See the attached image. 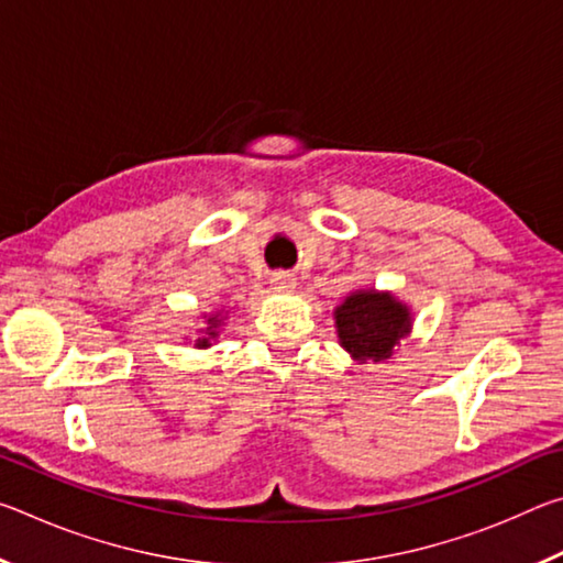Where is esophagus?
I'll use <instances>...</instances> for the list:
<instances>
[{"label":"esophagus","instance_id":"1","mask_svg":"<svg viewBox=\"0 0 563 563\" xmlns=\"http://www.w3.org/2000/svg\"><path fill=\"white\" fill-rule=\"evenodd\" d=\"M271 283H273V288H278V290H292L295 285H298V278H295V275L288 271H278V273H273Z\"/></svg>","mask_w":563,"mask_h":563}]
</instances>
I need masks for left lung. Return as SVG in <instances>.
<instances>
[{"label": "left lung", "mask_w": 563, "mask_h": 563, "mask_svg": "<svg viewBox=\"0 0 563 563\" xmlns=\"http://www.w3.org/2000/svg\"><path fill=\"white\" fill-rule=\"evenodd\" d=\"M340 345L360 362H379L393 355L399 338L409 332V312L393 295L362 290L335 310Z\"/></svg>", "instance_id": "obj_1"}]
</instances>
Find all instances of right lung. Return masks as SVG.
I'll list each match as a JSON object with an SVG mask.
<instances>
[{"label":"right lung","mask_w":563,"mask_h":563,"mask_svg":"<svg viewBox=\"0 0 563 563\" xmlns=\"http://www.w3.org/2000/svg\"><path fill=\"white\" fill-rule=\"evenodd\" d=\"M208 325H211V330L218 325V320L216 318H211V320H208ZM211 335H216V332H211ZM198 345H201V347H206L208 345V340L203 338V340H198Z\"/></svg>","instance_id":"add662e5"}]
</instances>
